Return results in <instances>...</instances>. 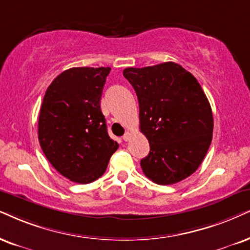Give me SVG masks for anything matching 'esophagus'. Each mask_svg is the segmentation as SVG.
Segmentation results:
<instances>
[{"label":"esophagus","instance_id":"34e87169","mask_svg":"<svg viewBox=\"0 0 250 250\" xmlns=\"http://www.w3.org/2000/svg\"><path fill=\"white\" fill-rule=\"evenodd\" d=\"M130 138H131V134H130V132H125V135H123V141H125V142H128L129 140H130Z\"/></svg>","mask_w":250,"mask_h":250}]
</instances>
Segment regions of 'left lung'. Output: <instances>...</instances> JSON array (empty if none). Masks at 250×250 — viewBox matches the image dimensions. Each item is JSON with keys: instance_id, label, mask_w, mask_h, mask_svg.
Instances as JSON below:
<instances>
[{"instance_id": "obj_1", "label": "left lung", "mask_w": 250, "mask_h": 250, "mask_svg": "<svg viewBox=\"0 0 250 250\" xmlns=\"http://www.w3.org/2000/svg\"><path fill=\"white\" fill-rule=\"evenodd\" d=\"M123 76L137 94L141 131L150 143L144 174L163 186L188 178L212 141V110L200 83L174 62L127 68Z\"/></svg>"}]
</instances>
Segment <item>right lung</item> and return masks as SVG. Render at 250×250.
Masks as SVG:
<instances>
[{
	"label": "right lung",
	"mask_w": 250,
	"mask_h": 250,
	"mask_svg": "<svg viewBox=\"0 0 250 250\" xmlns=\"http://www.w3.org/2000/svg\"><path fill=\"white\" fill-rule=\"evenodd\" d=\"M109 67L70 68L47 87L38 121L43 153L60 174L90 183L100 178L119 144L100 108Z\"/></svg>",
	"instance_id": "add662e5"
}]
</instances>
